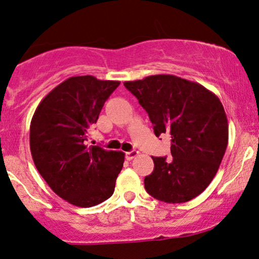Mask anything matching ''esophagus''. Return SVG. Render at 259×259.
Instances as JSON below:
<instances>
[{
  "label": "esophagus",
  "mask_w": 259,
  "mask_h": 259,
  "mask_svg": "<svg viewBox=\"0 0 259 259\" xmlns=\"http://www.w3.org/2000/svg\"><path fill=\"white\" fill-rule=\"evenodd\" d=\"M137 155H139V152H137V150H130V152L125 153L126 160H133L134 158H136Z\"/></svg>",
  "instance_id": "1"
}]
</instances>
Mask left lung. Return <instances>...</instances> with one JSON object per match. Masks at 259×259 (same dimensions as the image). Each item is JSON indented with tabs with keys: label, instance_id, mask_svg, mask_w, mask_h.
Returning <instances> with one entry per match:
<instances>
[{
	"label": "left lung",
	"instance_id": "left-lung-1",
	"mask_svg": "<svg viewBox=\"0 0 259 259\" xmlns=\"http://www.w3.org/2000/svg\"><path fill=\"white\" fill-rule=\"evenodd\" d=\"M124 86L147 111L154 134L171 135L172 158L152 156L146 191L166 203L197 197L217 175L227 148L228 122L220 99L175 75H152Z\"/></svg>",
	"mask_w": 259,
	"mask_h": 259
}]
</instances>
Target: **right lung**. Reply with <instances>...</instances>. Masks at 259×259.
Here are the masks:
<instances>
[{
	"label": "right lung",
	"instance_id": "1",
	"mask_svg": "<svg viewBox=\"0 0 259 259\" xmlns=\"http://www.w3.org/2000/svg\"><path fill=\"white\" fill-rule=\"evenodd\" d=\"M119 81L92 75L73 76L55 87L39 104L29 127V147L38 172L55 194L90 208L112 196L124 153L86 146L105 101Z\"/></svg>",
	"mask_w": 259,
	"mask_h": 259
}]
</instances>
